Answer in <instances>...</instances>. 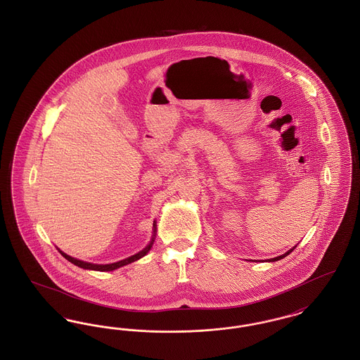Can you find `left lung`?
Listing matches in <instances>:
<instances>
[{
  "mask_svg": "<svg viewBox=\"0 0 360 360\" xmlns=\"http://www.w3.org/2000/svg\"><path fill=\"white\" fill-rule=\"evenodd\" d=\"M294 248H295V247H292V248H291L290 251H288V252H286V254H283V255H281V257H273V259H270V260H269V262H276V260H279V259H283V257H288V255H289V254H290L291 251H292V250H294Z\"/></svg>",
  "mask_w": 360,
  "mask_h": 360,
  "instance_id": "1",
  "label": "left lung"
}]
</instances>
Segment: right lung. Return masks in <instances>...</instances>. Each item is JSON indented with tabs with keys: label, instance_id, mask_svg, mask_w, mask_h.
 Instances as JSON below:
<instances>
[{
	"label": "right lung",
	"instance_id": "obj_1",
	"mask_svg": "<svg viewBox=\"0 0 360 360\" xmlns=\"http://www.w3.org/2000/svg\"><path fill=\"white\" fill-rule=\"evenodd\" d=\"M155 232H156V228L154 229V233ZM153 244H154V238H153V240L150 241V244H148L144 250H141L140 252H137L136 255H134V257H127V259L120 260V262H116V263H110V264H93V263H87V262L78 260V259H75V257H69V255H66V254H65V252H62V251H60V254H62L63 257H66L69 262L74 263L75 266H78V267H81V269H86V270H96V271H113V270H116V269H119V267H122V266H125V264H129V263L135 262L137 259L144 257V255L151 250Z\"/></svg>",
	"mask_w": 360,
	"mask_h": 360
}]
</instances>
